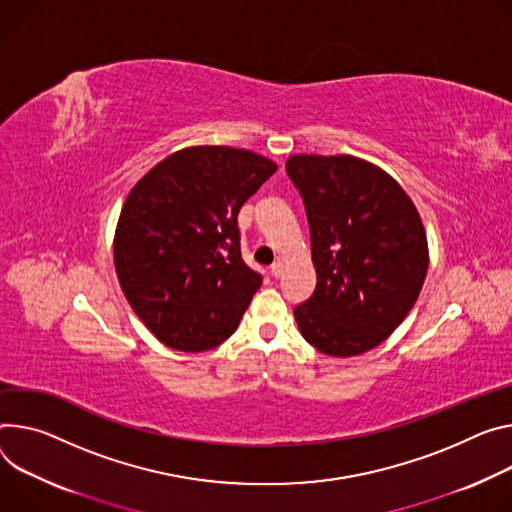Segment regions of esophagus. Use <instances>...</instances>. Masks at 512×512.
Returning a JSON list of instances; mask_svg holds the SVG:
<instances>
[{
	"instance_id": "34e87169",
	"label": "esophagus",
	"mask_w": 512,
	"mask_h": 512,
	"mask_svg": "<svg viewBox=\"0 0 512 512\" xmlns=\"http://www.w3.org/2000/svg\"><path fill=\"white\" fill-rule=\"evenodd\" d=\"M269 271H271V275H273V277H280V275L284 273V263H282V261H275V263L271 265V269H269Z\"/></svg>"
}]
</instances>
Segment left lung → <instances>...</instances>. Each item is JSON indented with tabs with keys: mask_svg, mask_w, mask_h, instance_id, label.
<instances>
[{
	"mask_svg": "<svg viewBox=\"0 0 512 512\" xmlns=\"http://www.w3.org/2000/svg\"><path fill=\"white\" fill-rule=\"evenodd\" d=\"M286 171L310 226L316 290L294 316L324 355L353 357L386 341L421 294L427 232L386 171L351 155H294Z\"/></svg>",
	"mask_w": 512,
	"mask_h": 512,
	"instance_id": "obj_1",
	"label": "left lung"
}]
</instances>
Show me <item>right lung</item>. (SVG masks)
<instances>
[{
	"label": "right lung",
	"instance_id": "add662e5",
	"mask_svg": "<svg viewBox=\"0 0 512 512\" xmlns=\"http://www.w3.org/2000/svg\"><path fill=\"white\" fill-rule=\"evenodd\" d=\"M277 165L232 147H188L130 190L114 235L120 288L147 329L177 351L237 331L261 286L241 257L239 210Z\"/></svg>",
	"mask_w": 512,
	"mask_h": 512
}]
</instances>
